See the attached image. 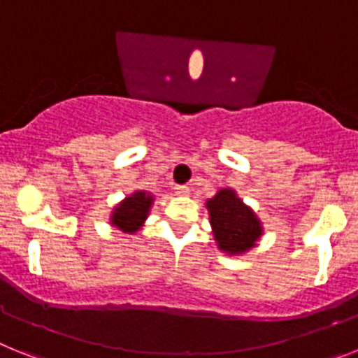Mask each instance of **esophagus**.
I'll list each match as a JSON object with an SVG mask.
<instances>
[{
    "label": "esophagus",
    "instance_id": "obj_1",
    "mask_svg": "<svg viewBox=\"0 0 358 358\" xmlns=\"http://www.w3.org/2000/svg\"><path fill=\"white\" fill-rule=\"evenodd\" d=\"M189 191H191V189H189L187 185H176L175 187V192L178 194V196H187Z\"/></svg>",
    "mask_w": 358,
    "mask_h": 358
}]
</instances>
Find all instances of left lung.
Instances as JSON below:
<instances>
[{
  "label": "left lung",
  "instance_id": "8db88e82",
  "mask_svg": "<svg viewBox=\"0 0 358 358\" xmlns=\"http://www.w3.org/2000/svg\"><path fill=\"white\" fill-rule=\"evenodd\" d=\"M217 248L229 256H239L256 247L263 236V225L234 189H220L205 201Z\"/></svg>",
  "mask_w": 358,
  "mask_h": 358
}]
</instances>
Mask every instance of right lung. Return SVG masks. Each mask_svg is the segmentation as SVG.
Listing matches in <instances>:
<instances>
[{
	"label": "right lung",
	"instance_id": "obj_1",
	"mask_svg": "<svg viewBox=\"0 0 358 358\" xmlns=\"http://www.w3.org/2000/svg\"><path fill=\"white\" fill-rule=\"evenodd\" d=\"M155 196L148 191H135L129 196L124 198L117 207H113L110 216V223L117 229H120L126 234H135L144 227L145 220L149 216L151 205Z\"/></svg>",
	"mask_w": 358,
	"mask_h": 358
}]
</instances>
